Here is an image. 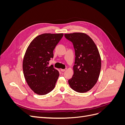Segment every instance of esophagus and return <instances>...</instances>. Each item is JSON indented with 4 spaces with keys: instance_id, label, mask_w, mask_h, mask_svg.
I'll return each instance as SVG.
<instances>
[{
    "instance_id": "34e87169",
    "label": "esophagus",
    "mask_w": 125,
    "mask_h": 125,
    "mask_svg": "<svg viewBox=\"0 0 125 125\" xmlns=\"http://www.w3.org/2000/svg\"><path fill=\"white\" fill-rule=\"evenodd\" d=\"M67 70V69H60V70H61V71H62V72H64L65 71H66Z\"/></svg>"
}]
</instances>
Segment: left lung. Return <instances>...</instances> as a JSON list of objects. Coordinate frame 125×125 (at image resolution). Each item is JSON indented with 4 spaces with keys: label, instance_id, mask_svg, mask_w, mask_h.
Segmentation results:
<instances>
[{
    "label": "left lung",
    "instance_id": "obj_1",
    "mask_svg": "<svg viewBox=\"0 0 125 125\" xmlns=\"http://www.w3.org/2000/svg\"><path fill=\"white\" fill-rule=\"evenodd\" d=\"M71 41L75 51L73 74L68 80L72 89L79 93L89 91L99 79L101 59L99 50L91 37L84 33L65 34Z\"/></svg>",
    "mask_w": 125,
    "mask_h": 125
}]
</instances>
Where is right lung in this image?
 <instances>
[{
    "label": "right lung",
    "instance_id": "obj_1",
    "mask_svg": "<svg viewBox=\"0 0 125 125\" xmlns=\"http://www.w3.org/2000/svg\"><path fill=\"white\" fill-rule=\"evenodd\" d=\"M63 35L42 34L34 39L26 49L23 60L24 76L30 88L39 95H45L55 88L59 73L53 66L48 65Z\"/></svg>",
    "mask_w": 125,
    "mask_h": 125
}]
</instances>
